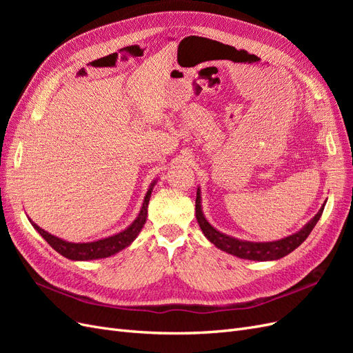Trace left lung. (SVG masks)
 <instances>
[{
	"label": "left lung",
	"instance_id": "1",
	"mask_svg": "<svg viewBox=\"0 0 353 353\" xmlns=\"http://www.w3.org/2000/svg\"><path fill=\"white\" fill-rule=\"evenodd\" d=\"M323 210H324V206L319 209L316 215L309 221L301 231L293 234V236H288L279 241L252 243V241H243V240L230 237L227 234H222L218 230L213 228L206 221V218L203 216L199 190H197V197H196V218L203 234L208 237V240L223 252L237 256V258L250 259V261H275V259L284 258V256L288 253H292L307 239L309 234H311V231L316 225V222L319 221V218H321Z\"/></svg>",
	"mask_w": 353,
	"mask_h": 353
}]
</instances>
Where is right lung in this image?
<instances>
[{
  "label": "right lung",
  "mask_w": 353,
  "mask_h": 353,
  "mask_svg": "<svg viewBox=\"0 0 353 353\" xmlns=\"http://www.w3.org/2000/svg\"><path fill=\"white\" fill-rule=\"evenodd\" d=\"M153 185L154 183L148 188L147 194L144 197V203L140 215L138 218L131 223L130 227L126 230H123L122 232L116 234V236L103 239V240H97V241H91V243H69L61 240L59 237L51 236L50 232L44 231L42 228H39L35 222L30 223L34 225V228L41 234L44 240L51 245L52 249L56 252H59L60 254L65 256L68 259L72 261H91V259H101V258H109V256L121 252L122 249L128 248L135 237L138 236V232L141 231L143 225L145 223V218H147V208H148V201H150L152 197V191H153Z\"/></svg>",
  "instance_id": "add662e5"
}]
</instances>
